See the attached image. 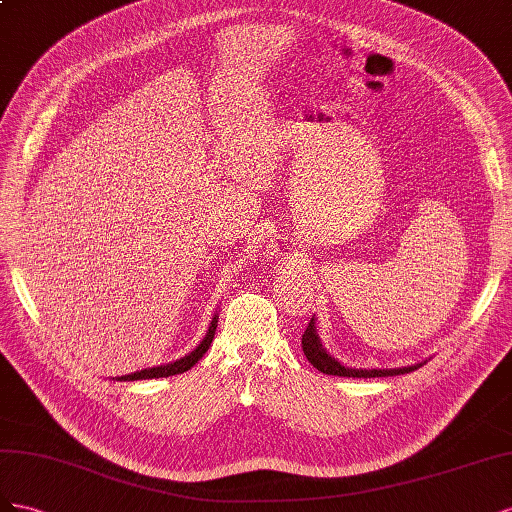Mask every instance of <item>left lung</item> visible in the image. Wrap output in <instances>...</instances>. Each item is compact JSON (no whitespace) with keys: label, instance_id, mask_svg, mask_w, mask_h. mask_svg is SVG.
Returning <instances> with one entry per match:
<instances>
[{"label":"left lung","instance_id":"left-lung-1","mask_svg":"<svg viewBox=\"0 0 512 512\" xmlns=\"http://www.w3.org/2000/svg\"><path fill=\"white\" fill-rule=\"evenodd\" d=\"M302 352L313 367L326 375H339V377H390V375H403V373H412L420 369L425 362L410 364V367H399V369H356V367H347V364L339 362L334 356H330L328 349L321 345L319 332H317V317L313 315L309 326H306L302 334Z\"/></svg>","mask_w":512,"mask_h":512}]
</instances>
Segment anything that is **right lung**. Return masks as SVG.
Returning a JSON list of instances; mask_svg holds the SVG:
<instances>
[{"mask_svg":"<svg viewBox=\"0 0 512 512\" xmlns=\"http://www.w3.org/2000/svg\"><path fill=\"white\" fill-rule=\"evenodd\" d=\"M216 324H218V313H214L210 326H208V332L206 337L201 339V343L193 349L191 354H186L184 358L180 360H173L169 364H160V367H152V369H141L137 373H130V375H122V377H115L118 382H135V379H158V377H169V375H178V373H184L193 367V364L208 352V347L214 339V332H216Z\"/></svg>","mask_w":512,"mask_h":512,"instance_id":"1","label":"right lung"}]
</instances>
